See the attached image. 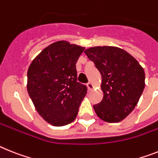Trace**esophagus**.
Masks as SVG:
<instances>
[{"label": "esophagus", "mask_w": 158, "mask_h": 158, "mask_svg": "<svg viewBox=\"0 0 158 158\" xmlns=\"http://www.w3.org/2000/svg\"><path fill=\"white\" fill-rule=\"evenodd\" d=\"M87 88H88V90H89V91H91V90H92V89H93V88H94L93 84H92V83H91V82H90V83H87Z\"/></svg>", "instance_id": "esophagus-1"}]
</instances>
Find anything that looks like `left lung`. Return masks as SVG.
I'll return each mask as SVG.
<instances>
[{
    "mask_svg": "<svg viewBox=\"0 0 158 158\" xmlns=\"http://www.w3.org/2000/svg\"><path fill=\"white\" fill-rule=\"evenodd\" d=\"M101 74L104 97L93 105L101 120H123L135 108L144 88V69L136 59L115 46H95L84 50Z\"/></svg>",
    "mask_w": 158,
    "mask_h": 158,
    "instance_id": "8db88e82",
    "label": "left lung"
}]
</instances>
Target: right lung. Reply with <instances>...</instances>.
<instances>
[{"mask_svg": "<svg viewBox=\"0 0 158 158\" xmlns=\"http://www.w3.org/2000/svg\"><path fill=\"white\" fill-rule=\"evenodd\" d=\"M84 47L59 41L33 60L27 72V91L41 116L54 126L76 118L87 87L77 82L76 64Z\"/></svg>", "mask_w": 158, "mask_h": 158, "instance_id": "obj_1", "label": "right lung"}]
</instances>
